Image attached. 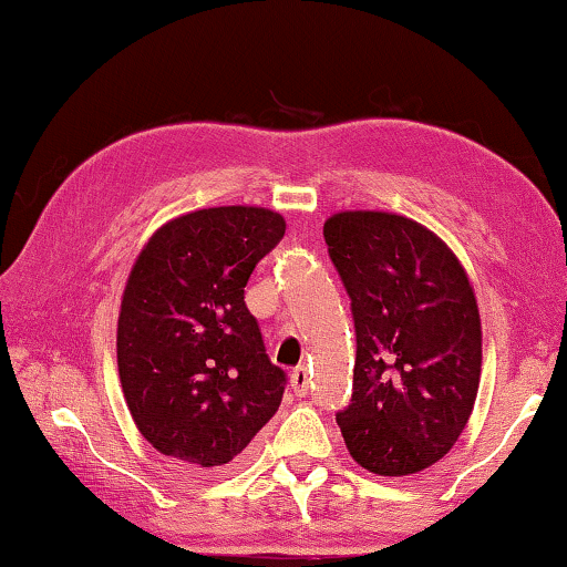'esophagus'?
Masks as SVG:
<instances>
[{"label": "esophagus", "mask_w": 567, "mask_h": 567, "mask_svg": "<svg viewBox=\"0 0 567 567\" xmlns=\"http://www.w3.org/2000/svg\"><path fill=\"white\" fill-rule=\"evenodd\" d=\"M291 390L299 398L309 393V372H307V368H303V364L291 372Z\"/></svg>", "instance_id": "34e87169"}]
</instances>
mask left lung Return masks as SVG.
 <instances>
[{
    "mask_svg": "<svg viewBox=\"0 0 567 567\" xmlns=\"http://www.w3.org/2000/svg\"><path fill=\"white\" fill-rule=\"evenodd\" d=\"M324 240L357 337L352 400L337 413L347 449L372 474L423 472L458 441L476 400L472 284L446 243L403 215L339 213Z\"/></svg>",
    "mask_w": 567,
    "mask_h": 567,
    "instance_id": "1",
    "label": "left lung"
}]
</instances>
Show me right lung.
Instances as JSON below:
<instances>
[{"instance_id": "add662e5", "label": "right lung", "mask_w": 567, "mask_h": 567, "mask_svg": "<svg viewBox=\"0 0 567 567\" xmlns=\"http://www.w3.org/2000/svg\"><path fill=\"white\" fill-rule=\"evenodd\" d=\"M284 233L264 207H210L162 225L138 254L118 313V378L159 454L220 468L281 405L286 372L266 354L246 284Z\"/></svg>"}]
</instances>
